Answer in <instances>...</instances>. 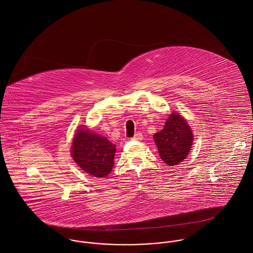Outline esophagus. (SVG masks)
I'll return each instance as SVG.
<instances>
[{
	"instance_id": "34e87169",
	"label": "esophagus",
	"mask_w": 253,
	"mask_h": 253,
	"mask_svg": "<svg viewBox=\"0 0 253 253\" xmlns=\"http://www.w3.org/2000/svg\"><path fill=\"white\" fill-rule=\"evenodd\" d=\"M132 139H133V140H142V139H143V135H142V133L137 132V133H135V135L132 137Z\"/></svg>"
}]
</instances>
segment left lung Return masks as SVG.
<instances>
[{
	"mask_svg": "<svg viewBox=\"0 0 253 253\" xmlns=\"http://www.w3.org/2000/svg\"><path fill=\"white\" fill-rule=\"evenodd\" d=\"M193 137L187 121L177 113L170 114L163 130L154 134L159 155L169 166H176L187 157Z\"/></svg>",
	"mask_w": 253,
	"mask_h": 253,
	"instance_id": "left-lung-1",
	"label": "left lung"
}]
</instances>
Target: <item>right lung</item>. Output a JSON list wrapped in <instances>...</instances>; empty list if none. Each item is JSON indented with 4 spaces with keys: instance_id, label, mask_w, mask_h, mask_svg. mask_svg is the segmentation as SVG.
<instances>
[{
    "instance_id": "obj_1",
    "label": "right lung",
    "mask_w": 253,
    "mask_h": 253,
    "mask_svg": "<svg viewBox=\"0 0 253 253\" xmlns=\"http://www.w3.org/2000/svg\"><path fill=\"white\" fill-rule=\"evenodd\" d=\"M71 149L75 163L88 174L105 177L112 171L116 146L107 138L88 129L80 128L74 137Z\"/></svg>"
}]
</instances>
